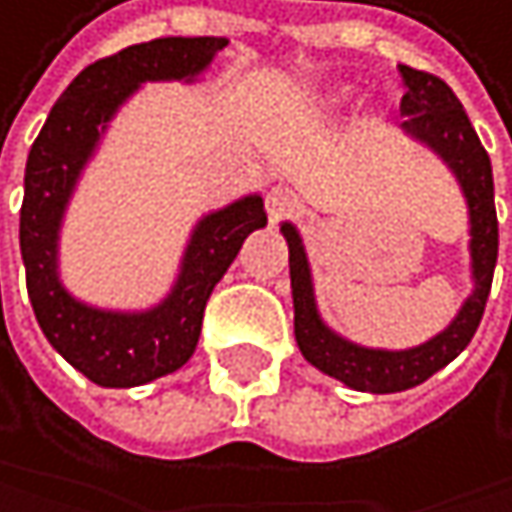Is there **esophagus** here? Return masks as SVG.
<instances>
[{
    "label": "esophagus",
    "mask_w": 512,
    "mask_h": 512,
    "mask_svg": "<svg viewBox=\"0 0 512 512\" xmlns=\"http://www.w3.org/2000/svg\"><path fill=\"white\" fill-rule=\"evenodd\" d=\"M298 208H301V202H298V196H294V190H288V187H273L267 193V214H270L273 224L291 218Z\"/></svg>",
    "instance_id": "1"
}]
</instances>
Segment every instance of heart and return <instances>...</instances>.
Wrapping results in <instances>:
<instances>
[{
	"instance_id": "b5f03b06",
	"label": "heart",
	"mask_w": 512,
	"mask_h": 512,
	"mask_svg": "<svg viewBox=\"0 0 512 512\" xmlns=\"http://www.w3.org/2000/svg\"><path fill=\"white\" fill-rule=\"evenodd\" d=\"M347 101H350V88H338V91H331V94L325 97L322 107H325V110H341Z\"/></svg>"
}]
</instances>
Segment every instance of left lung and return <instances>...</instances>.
<instances>
[{"label": "left lung", "mask_w": 512, "mask_h": 512, "mask_svg": "<svg viewBox=\"0 0 512 512\" xmlns=\"http://www.w3.org/2000/svg\"><path fill=\"white\" fill-rule=\"evenodd\" d=\"M405 79V94L399 104V131L415 144L427 147L442 165L455 174L461 196L467 202V224H470V294L461 301L455 319L424 344L387 350V347H365L341 331H334L316 304L313 267L307 258V245L301 230L291 221H282L279 230L288 242V273H291V301H294V341L304 359L319 368L322 375L341 381L359 393H402L424 384L442 371L479 328L485 313V301L491 291V276L498 264V214H495V181H491V159L455 97L442 79L399 67Z\"/></svg>", "instance_id": "1"}]
</instances>
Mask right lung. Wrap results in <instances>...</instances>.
Returning a JSON list of instances; mask_svg holds the SVG:
<instances>
[{"label": "right lung", "instance_id": "add662e5", "mask_svg": "<svg viewBox=\"0 0 512 512\" xmlns=\"http://www.w3.org/2000/svg\"><path fill=\"white\" fill-rule=\"evenodd\" d=\"M224 48V36H165L85 67L57 97L27 156L21 258L30 304L48 344L97 387H141L178 371L199 344L214 285L236 261L248 233L267 227L261 193L202 214L168 294L144 310L88 304L61 279L67 208L116 113L147 82H202Z\"/></svg>", "mask_w": 512, "mask_h": 512}]
</instances>
